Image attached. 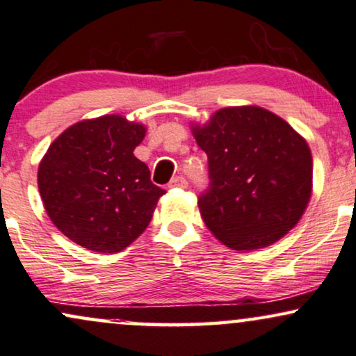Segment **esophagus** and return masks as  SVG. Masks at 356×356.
<instances>
[{
    "label": "esophagus",
    "instance_id": "obj_1",
    "mask_svg": "<svg viewBox=\"0 0 356 356\" xmlns=\"http://www.w3.org/2000/svg\"><path fill=\"white\" fill-rule=\"evenodd\" d=\"M169 187H181V189H186L187 187L186 177H182V175H175V177L170 179Z\"/></svg>",
    "mask_w": 356,
    "mask_h": 356
}]
</instances>
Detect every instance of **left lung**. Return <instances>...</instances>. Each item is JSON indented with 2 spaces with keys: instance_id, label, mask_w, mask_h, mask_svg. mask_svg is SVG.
Wrapping results in <instances>:
<instances>
[{
  "instance_id": "1",
  "label": "left lung",
  "mask_w": 356,
  "mask_h": 356,
  "mask_svg": "<svg viewBox=\"0 0 356 356\" xmlns=\"http://www.w3.org/2000/svg\"><path fill=\"white\" fill-rule=\"evenodd\" d=\"M209 159V189L199 197L207 229L234 250L280 241L297 225L312 195L314 162L307 140L270 111H217L192 127Z\"/></svg>"
}]
</instances>
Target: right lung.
<instances>
[{
	"mask_svg": "<svg viewBox=\"0 0 356 356\" xmlns=\"http://www.w3.org/2000/svg\"><path fill=\"white\" fill-rule=\"evenodd\" d=\"M145 127L101 115L67 127L42 157L38 187L49 219L88 250L115 254L147 229L164 189L134 156Z\"/></svg>",
	"mask_w": 356,
	"mask_h": 356,
	"instance_id": "right-lung-1",
	"label": "right lung"
}]
</instances>
